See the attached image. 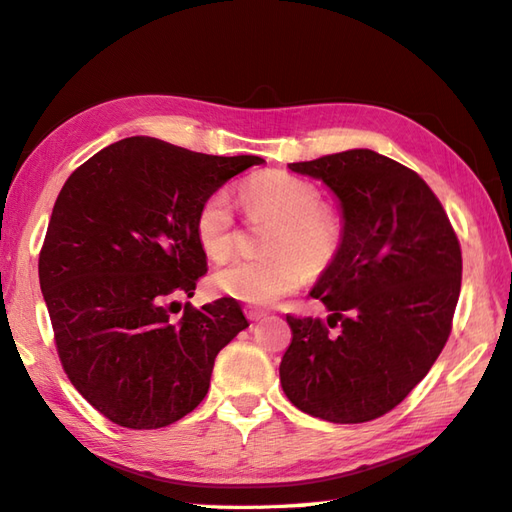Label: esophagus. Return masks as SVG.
<instances>
[{
  "mask_svg": "<svg viewBox=\"0 0 512 512\" xmlns=\"http://www.w3.org/2000/svg\"><path fill=\"white\" fill-rule=\"evenodd\" d=\"M244 313H246V318L251 320V322H259L261 318H266V311H264V309H259V307H251V305H248V307L244 309Z\"/></svg>",
  "mask_w": 512,
  "mask_h": 512,
  "instance_id": "1",
  "label": "esophagus"
}]
</instances>
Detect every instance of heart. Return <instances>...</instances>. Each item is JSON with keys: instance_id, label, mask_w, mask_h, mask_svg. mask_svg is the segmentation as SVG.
<instances>
[{"instance_id": "heart-1", "label": "heart", "mask_w": 512, "mask_h": 512, "mask_svg": "<svg viewBox=\"0 0 512 512\" xmlns=\"http://www.w3.org/2000/svg\"><path fill=\"white\" fill-rule=\"evenodd\" d=\"M242 205L248 218L270 220L274 227L261 244L266 255L231 259L214 272L212 283L220 294L251 305H270L298 290L305 281V266L320 270L335 259L342 225L331 209L320 207V190L311 181L281 170L264 173L246 183ZM194 231L209 259L231 255L235 220L225 192H214L203 201Z\"/></svg>"}]
</instances>
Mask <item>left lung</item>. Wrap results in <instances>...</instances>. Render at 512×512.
I'll return each mask as SVG.
<instances>
[{
	"label": "left lung",
	"mask_w": 512,
	"mask_h": 512,
	"mask_svg": "<svg viewBox=\"0 0 512 512\" xmlns=\"http://www.w3.org/2000/svg\"><path fill=\"white\" fill-rule=\"evenodd\" d=\"M322 179L342 207V244L309 292L320 318L287 316L285 396L303 413L361 424L389 413L422 381L452 331L461 244L415 170L370 149L287 164Z\"/></svg>",
	"instance_id": "8db88e82"
}]
</instances>
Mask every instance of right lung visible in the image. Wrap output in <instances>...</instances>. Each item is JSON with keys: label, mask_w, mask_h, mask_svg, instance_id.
<instances>
[{"label": "right lung", "mask_w": 512, "mask_h": 512, "mask_svg": "<svg viewBox=\"0 0 512 512\" xmlns=\"http://www.w3.org/2000/svg\"><path fill=\"white\" fill-rule=\"evenodd\" d=\"M261 162L134 136L95 153L62 186L38 279L64 372L110 422L153 430L194 411L216 355L248 326L233 298L186 303L177 320L170 311L207 272L199 207Z\"/></svg>", "instance_id": "right-lung-1"}]
</instances>
